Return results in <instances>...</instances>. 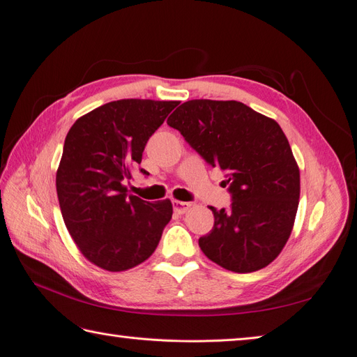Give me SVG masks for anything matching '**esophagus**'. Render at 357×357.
Listing matches in <instances>:
<instances>
[{"label":"esophagus","instance_id":"34e87169","mask_svg":"<svg viewBox=\"0 0 357 357\" xmlns=\"http://www.w3.org/2000/svg\"><path fill=\"white\" fill-rule=\"evenodd\" d=\"M172 207H174V211L177 214H185L189 211V208L192 207L190 202H183V201H177V199H172Z\"/></svg>","mask_w":357,"mask_h":357}]
</instances>
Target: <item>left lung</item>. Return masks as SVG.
<instances>
[{"instance_id": "obj_1", "label": "left lung", "mask_w": 357, "mask_h": 357, "mask_svg": "<svg viewBox=\"0 0 357 357\" xmlns=\"http://www.w3.org/2000/svg\"><path fill=\"white\" fill-rule=\"evenodd\" d=\"M167 122L231 183V208L210 207L214 226L199 238L204 255L240 274L271 264L294 229L301 192L283 129L238 101H186Z\"/></svg>"}]
</instances>
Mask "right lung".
<instances>
[{"instance_id":"right-lung-1","label":"right lung","mask_w":357,"mask_h":357,"mask_svg":"<svg viewBox=\"0 0 357 357\" xmlns=\"http://www.w3.org/2000/svg\"><path fill=\"white\" fill-rule=\"evenodd\" d=\"M177 105L112 101L79 117L67 134L56 171L61 213L82 255L105 271L144 262L171 220L169 199L152 204L128 195L125 181L142 162L147 139Z\"/></svg>"}]
</instances>
